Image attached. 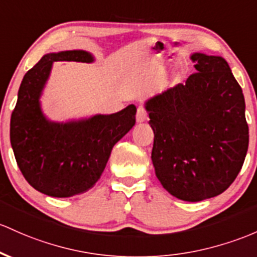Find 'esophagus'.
<instances>
[{
	"mask_svg": "<svg viewBox=\"0 0 257 257\" xmlns=\"http://www.w3.org/2000/svg\"><path fill=\"white\" fill-rule=\"evenodd\" d=\"M148 119V112L143 108V107H139L137 111V122L143 123Z\"/></svg>",
	"mask_w": 257,
	"mask_h": 257,
	"instance_id": "1",
	"label": "esophagus"
}]
</instances>
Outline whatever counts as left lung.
I'll list each match as a JSON object with an SVG mask.
<instances>
[{
	"label": "left lung",
	"mask_w": 257,
	"mask_h": 257,
	"mask_svg": "<svg viewBox=\"0 0 257 257\" xmlns=\"http://www.w3.org/2000/svg\"><path fill=\"white\" fill-rule=\"evenodd\" d=\"M196 73L145 101L154 131L151 160L162 187L197 202L222 194L249 146L243 90L221 56L194 52Z\"/></svg>",
	"instance_id": "obj_1"
}]
</instances>
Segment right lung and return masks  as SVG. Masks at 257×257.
<instances>
[{
	"instance_id": "1",
	"label": "right lung",
	"mask_w": 257,
	"mask_h": 257,
	"mask_svg": "<svg viewBox=\"0 0 257 257\" xmlns=\"http://www.w3.org/2000/svg\"><path fill=\"white\" fill-rule=\"evenodd\" d=\"M57 61L92 63L84 50L50 52L22 80L11 117V145L18 167L34 189L53 197L83 194L96 184L113 146L135 124L137 107L66 122L44 113L41 96Z\"/></svg>"
}]
</instances>
